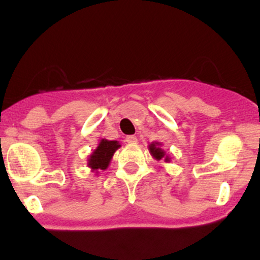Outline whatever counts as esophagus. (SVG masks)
<instances>
[{"label":"esophagus","mask_w":260,"mask_h":260,"mask_svg":"<svg viewBox=\"0 0 260 260\" xmlns=\"http://www.w3.org/2000/svg\"><path fill=\"white\" fill-rule=\"evenodd\" d=\"M126 142L129 143V144H136L137 143V137L136 136H127Z\"/></svg>","instance_id":"obj_1"}]
</instances>
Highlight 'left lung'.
<instances>
[{"label": "left lung", "mask_w": 260, "mask_h": 260, "mask_svg": "<svg viewBox=\"0 0 260 260\" xmlns=\"http://www.w3.org/2000/svg\"><path fill=\"white\" fill-rule=\"evenodd\" d=\"M161 147V143L159 142H155V143H151L150 145H149V151H150V154L153 155L154 159L156 160H161L162 157H165V161L166 162H169L170 161V157L166 156L165 155V151L162 150V149L160 148Z\"/></svg>", "instance_id": "8db88e82"}]
</instances>
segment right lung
Segmentation results:
<instances>
[{"instance_id":"1","label":"right lung","mask_w":260,"mask_h":260,"mask_svg":"<svg viewBox=\"0 0 260 260\" xmlns=\"http://www.w3.org/2000/svg\"><path fill=\"white\" fill-rule=\"evenodd\" d=\"M120 147L121 144L117 140L101 139L98 148L92 151L88 159V166L91 169V171L99 174L100 170H106L113 154Z\"/></svg>"}]
</instances>
